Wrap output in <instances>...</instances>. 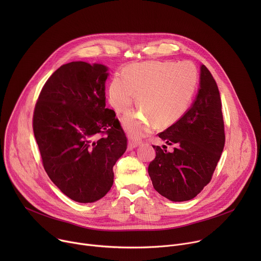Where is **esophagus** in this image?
<instances>
[{"label": "esophagus", "instance_id": "34e87169", "mask_svg": "<svg viewBox=\"0 0 261 261\" xmlns=\"http://www.w3.org/2000/svg\"><path fill=\"white\" fill-rule=\"evenodd\" d=\"M140 143H141L140 140H129V141H128V150H129V151L133 150V148L137 147Z\"/></svg>", "mask_w": 261, "mask_h": 261}]
</instances>
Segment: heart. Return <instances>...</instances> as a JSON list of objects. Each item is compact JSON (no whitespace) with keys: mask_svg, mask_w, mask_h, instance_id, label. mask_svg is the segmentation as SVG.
<instances>
[{"mask_svg":"<svg viewBox=\"0 0 261 261\" xmlns=\"http://www.w3.org/2000/svg\"><path fill=\"white\" fill-rule=\"evenodd\" d=\"M108 87V100L117 113L131 109L135 96L141 110L122 120L129 136L139 138L156 126L176 123L189 109L198 87V71L190 62L150 61L128 66Z\"/></svg>","mask_w":261,"mask_h":261,"instance_id":"obj_1","label":"heart"}]
</instances>
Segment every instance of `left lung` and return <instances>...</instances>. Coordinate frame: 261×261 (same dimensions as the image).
I'll use <instances>...</instances> for the list:
<instances>
[{"label": "left lung", "mask_w": 261, "mask_h": 261, "mask_svg": "<svg viewBox=\"0 0 261 261\" xmlns=\"http://www.w3.org/2000/svg\"><path fill=\"white\" fill-rule=\"evenodd\" d=\"M158 135L174 147L169 153L166 145H153L156 158L147 170L155 190L171 201L194 198L211 181L225 144L220 93L204 65L192 106Z\"/></svg>", "instance_id": "8db88e82"}]
</instances>
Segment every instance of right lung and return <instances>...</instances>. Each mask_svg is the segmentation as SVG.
<instances>
[{
	"label": "right lung",
	"mask_w": 261,
	"mask_h": 261,
	"mask_svg": "<svg viewBox=\"0 0 261 261\" xmlns=\"http://www.w3.org/2000/svg\"><path fill=\"white\" fill-rule=\"evenodd\" d=\"M108 68L71 62L56 70L35 105L34 135L43 167L74 201L94 202L114 184L113 167L127 150L114 110L105 107Z\"/></svg>",
	"instance_id": "right-lung-1"
}]
</instances>
